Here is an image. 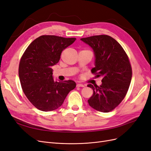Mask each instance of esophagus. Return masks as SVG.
<instances>
[{"instance_id":"obj_1","label":"esophagus","mask_w":151,"mask_h":151,"mask_svg":"<svg viewBox=\"0 0 151 151\" xmlns=\"http://www.w3.org/2000/svg\"><path fill=\"white\" fill-rule=\"evenodd\" d=\"M77 87H84V84H81V83H79V84H77Z\"/></svg>"}]
</instances>
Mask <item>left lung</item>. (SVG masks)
Wrapping results in <instances>:
<instances>
[{"instance_id": "8db88e82", "label": "left lung", "mask_w": 151, "mask_h": 151, "mask_svg": "<svg viewBox=\"0 0 151 151\" xmlns=\"http://www.w3.org/2000/svg\"><path fill=\"white\" fill-rule=\"evenodd\" d=\"M93 48L95 67L91 72L101 76L100 86L88 84L93 94L88 99L89 106L108 113L117 107L129 90L132 76L129 58L120 43L108 35H96L81 39Z\"/></svg>"}]
</instances>
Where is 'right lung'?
Wrapping results in <instances>:
<instances>
[{
	"mask_svg": "<svg viewBox=\"0 0 151 151\" xmlns=\"http://www.w3.org/2000/svg\"><path fill=\"white\" fill-rule=\"evenodd\" d=\"M75 38L42 35L35 39L24 52L19 62V77L22 91L29 101L40 110L58 108L76 84L72 80L54 81L52 66L60 58L63 50Z\"/></svg>",
	"mask_w": 151,
	"mask_h": 151,
	"instance_id": "obj_1",
	"label": "right lung"
}]
</instances>
